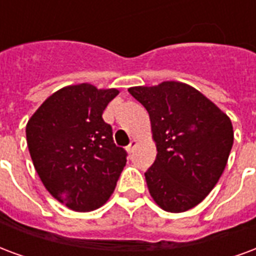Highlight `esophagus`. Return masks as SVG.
I'll return each mask as SVG.
<instances>
[{
	"instance_id": "obj_1",
	"label": "esophagus",
	"mask_w": 256,
	"mask_h": 256,
	"mask_svg": "<svg viewBox=\"0 0 256 256\" xmlns=\"http://www.w3.org/2000/svg\"><path fill=\"white\" fill-rule=\"evenodd\" d=\"M136 145H137V140H132V141H130V144H128V148H126V150H128V153H132L134 150V148H136Z\"/></svg>"
}]
</instances>
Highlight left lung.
Wrapping results in <instances>:
<instances>
[{
	"label": "left lung",
	"mask_w": 256,
	"mask_h": 256,
	"mask_svg": "<svg viewBox=\"0 0 256 256\" xmlns=\"http://www.w3.org/2000/svg\"><path fill=\"white\" fill-rule=\"evenodd\" d=\"M146 108L157 154L145 172L149 192L166 212L196 206L217 184L234 145L230 119L200 90L178 81L133 86Z\"/></svg>",
	"instance_id": "obj_1"
}]
</instances>
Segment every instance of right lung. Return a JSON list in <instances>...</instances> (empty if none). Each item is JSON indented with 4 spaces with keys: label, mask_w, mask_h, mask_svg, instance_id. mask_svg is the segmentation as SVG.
I'll return each mask as SVG.
<instances>
[{
    "label": "right lung",
    "mask_w": 256,
    "mask_h": 256,
    "mask_svg": "<svg viewBox=\"0 0 256 256\" xmlns=\"http://www.w3.org/2000/svg\"><path fill=\"white\" fill-rule=\"evenodd\" d=\"M116 90L90 84L56 90L28 120L26 134L34 166L56 200L76 212L106 204L116 186L128 152L114 144L103 120Z\"/></svg>",
    "instance_id": "right-lung-1"
}]
</instances>
